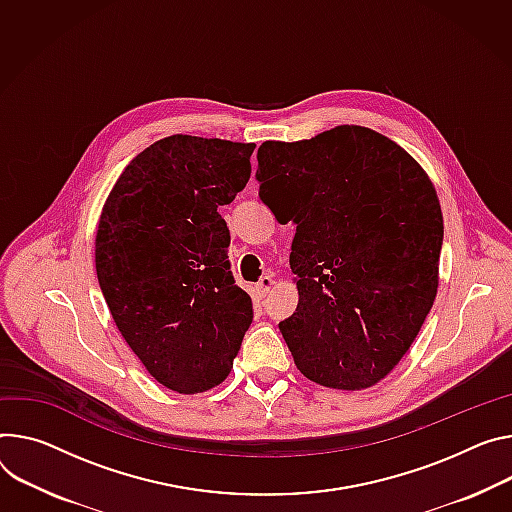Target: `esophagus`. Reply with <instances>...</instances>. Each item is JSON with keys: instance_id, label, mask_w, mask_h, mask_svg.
Listing matches in <instances>:
<instances>
[{"instance_id": "esophagus-1", "label": "esophagus", "mask_w": 512, "mask_h": 512, "mask_svg": "<svg viewBox=\"0 0 512 512\" xmlns=\"http://www.w3.org/2000/svg\"><path fill=\"white\" fill-rule=\"evenodd\" d=\"M271 288H273V277H271V275H263L261 280L255 284L253 294H255V298L263 300V298L269 294V290H271Z\"/></svg>"}]
</instances>
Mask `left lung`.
Listing matches in <instances>:
<instances>
[{"mask_svg":"<svg viewBox=\"0 0 512 512\" xmlns=\"http://www.w3.org/2000/svg\"><path fill=\"white\" fill-rule=\"evenodd\" d=\"M259 198L294 222L296 312L280 331L302 374L327 388L378 384L435 302L443 214L431 179L388 136L337 126L310 141H265Z\"/></svg>","mask_w":512,"mask_h":512,"instance_id":"obj_1","label":"left lung"}]
</instances>
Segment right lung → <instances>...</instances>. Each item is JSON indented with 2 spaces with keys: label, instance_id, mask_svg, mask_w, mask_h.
<instances>
[{
  "label": "right lung",
  "instance_id": "obj_1",
  "mask_svg": "<svg viewBox=\"0 0 512 512\" xmlns=\"http://www.w3.org/2000/svg\"><path fill=\"white\" fill-rule=\"evenodd\" d=\"M253 151L161 138L126 165L100 216L96 271L112 318L149 374L179 394L224 382L253 322L218 214L247 185Z\"/></svg>",
  "mask_w": 512,
  "mask_h": 512
}]
</instances>
